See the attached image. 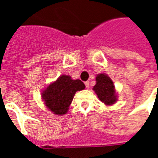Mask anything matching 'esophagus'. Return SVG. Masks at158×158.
I'll return each instance as SVG.
<instances>
[{
  "label": "esophagus",
  "mask_w": 158,
  "mask_h": 158,
  "mask_svg": "<svg viewBox=\"0 0 158 158\" xmlns=\"http://www.w3.org/2000/svg\"><path fill=\"white\" fill-rule=\"evenodd\" d=\"M84 84H85V86H86L87 89H89V88H90V84H89V81L85 82Z\"/></svg>",
  "instance_id": "1"
}]
</instances>
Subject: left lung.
Masks as SVG:
<instances>
[{"mask_svg":"<svg viewBox=\"0 0 158 158\" xmlns=\"http://www.w3.org/2000/svg\"><path fill=\"white\" fill-rule=\"evenodd\" d=\"M94 91L104 104L112 105L117 101L115 85L110 77L105 74H99L96 77V84L93 88Z\"/></svg>","mask_w":158,"mask_h":158,"instance_id":"1","label":"left lung"}]
</instances>
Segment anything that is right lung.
Returning a JSON list of instances; mask_svg holds the SVG:
<instances>
[{"mask_svg":"<svg viewBox=\"0 0 158 158\" xmlns=\"http://www.w3.org/2000/svg\"><path fill=\"white\" fill-rule=\"evenodd\" d=\"M85 89L80 79H73L69 75H60L42 92L45 105L56 115H64L68 112L75 93Z\"/></svg>","mask_w":158,"mask_h":158,"instance_id":"add662e5","label":"right lung"}]
</instances>
